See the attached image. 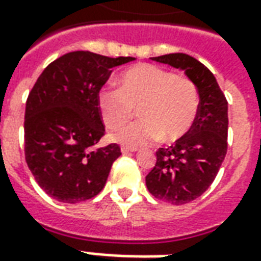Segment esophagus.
Here are the masks:
<instances>
[{
    "mask_svg": "<svg viewBox=\"0 0 261 261\" xmlns=\"http://www.w3.org/2000/svg\"><path fill=\"white\" fill-rule=\"evenodd\" d=\"M137 149H134V148H127V147H121V153L123 155H127V153H133L136 152Z\"/></svg>",
    "mask_w": 261,
    "mask_h": 261,
    "instance_id": "esophagus-1",
    "label": "esophagus"
}]
</instances>
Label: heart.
<instances>
[{
    "label": "heart",
    "mask_w": 261,
    "mask_h": 261,
    "mask_svg": "<svg viewBox=\"0 0 261 261\" xmlns=\"http://www.w3.org/2000/svg\"><path fill=\"white\" fill-rule=\"evenodd\" d=\"M138 106L134 123L120 130L114 140L127 147H142L156 140L173 142L196 121L200 95L189 78L152 64H138L119 76V88H102L97 108L105 125L117 130L128 121Z\"/></svg>",
    "instance_id": "obj_1"
}]
</instances>
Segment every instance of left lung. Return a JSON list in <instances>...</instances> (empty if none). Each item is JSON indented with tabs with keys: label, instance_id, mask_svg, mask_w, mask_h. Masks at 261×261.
<instances>
[{
	"label": "left lung",
	"instance_id": "left-lung-1",
	"mask_svg": "<svg viewBox=\"0 0 261 261\" xmlns=\"http://www.w3.org/2000/svg\"><path fill=\"white\" fill-rule=\"evenodd\" d=\"M151 60L181 69L196 84L200 106L196 121L185 136L168 148H159L156 164L145 177L149 193L162 201L181 205L211 186L226 155L228 102L214 74L185 53Z\"/></svg>",
	"mask_w": 261,
	"mask_h": 261
}]
</instances>
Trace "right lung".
I'll use <instances>...</instances> for the list:
<instances>
[{"label":"right lung","mask_w":261,"mask_h":261,"mask_svg":"<svg viewBox=\"0 0 261 261\" xmlns=\"http://www.w3.org/2000/svg\"><path fill=\"white\" fill-rule=\"evenodd\" d=\"M134 57L71 51L48 64L32 88L25 110V158L35 180L61 202L102 192L120 147L97 148L105 125L97 93L112 68Z\"/></svg>","instance_id":"1"}]
</instances>
